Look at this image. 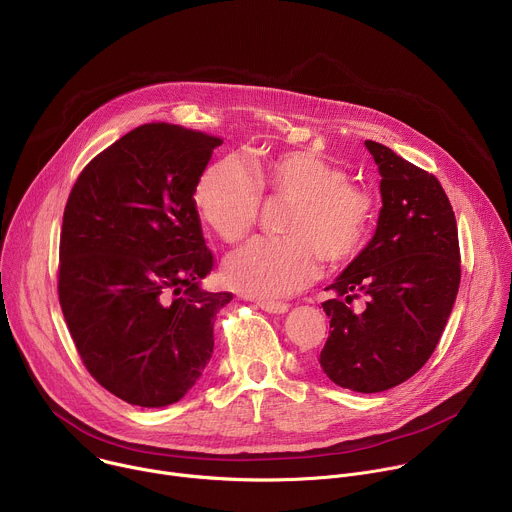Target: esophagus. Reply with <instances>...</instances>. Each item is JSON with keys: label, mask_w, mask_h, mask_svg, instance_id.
Listing matches in <instances>:
<instances>
[{"label": "esophagus", "mask_w": 512, "mask_h": 512, "mask_svg": "<svg viewBox=\"0 0 512 512\" xmlns=\"http://www.w3.org/2000/svg\"><path fill=\"white\" fill-rule=\"evenodd\" d=\"M262 311L272 313V315H282L288 311V304L286 302H276V300H258L256 302Z\"/></svg>", "instance_id": "obj_1"}]
</instances>
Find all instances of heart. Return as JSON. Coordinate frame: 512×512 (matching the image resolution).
<instances>
[{
    "instance_id": "1",
    "label": "heart",
    "mask_w": 512,
    "mask_h": 512,
    "mask_svg": "<svg viewBox=\"0 0 512 512\" xmlns=\"http://www.w3.org/2000/svg\"><path fill=\"white\" fill-rule=\"evenodd\" d=\"M260 193L288 201L278 226L284 236L254 240L228 258L226 278L246 294L290 296L317 276L321 258L331 266L351 262L371 238V195L311 151L260 155L252 171L240 157L226 155L201 171L193 203L203 222L236 244L256 226Z\"/></svg>"
}]
</instances>
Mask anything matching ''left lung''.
Listing matches in <instances>:
<instances>
[{
	"instance_id": "left-lung-1",
	"label": "left lung",
	"mask_w": 512,
	"mask_h": 512,
	"mask_svg": "<svg viewBox=\"0 0 512 512\" xmlns=\"http://www.w3.org/2000/svg\"><path fill=\"white\" fill-rule=\"evenodd\" d=\"M381 175L383 208L367 248L325 290L331 319L319 355L327 377L351 391L377 393L418 373L432 357L460 286L458 228L440 181L365 141ZM366 300L355 314L348 304Z\"/></svg>"
}]
</instances>
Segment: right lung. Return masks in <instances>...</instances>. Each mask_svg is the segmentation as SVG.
<instances>
[{"mask_svg":"<svg viewBox=\"0 0 512 512\" xmlns=\"http://www.w3.org/2000/svg\"><path fill=\"white\" fill-rule=\"evenodd\" d=\"M222 143L141 125L98 153L68 195L60 306L88 373L127 403L179 401L212 359L214 321L232 292L199 288L214 254L193 187Z\"/></svg>","mask_w":512,"mask_h":512,"instance_id":"add662e5","label":"right lung"}]
</instances>
